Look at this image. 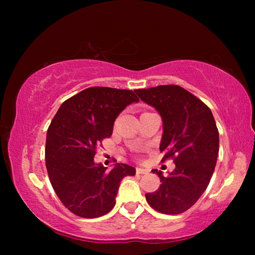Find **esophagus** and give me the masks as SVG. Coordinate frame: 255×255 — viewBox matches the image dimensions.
I'll return each mask as SVG.
<instances>
[{"label":"esophagus","instance_id":"obj_1","mask_svg":"<svg viewBox=\"0 0 255 255\" xmlns=\"http://www.w3.org/2000/svg\"><path fill=\"white\" fill-rule=\"evenodd\" d=\"M136 173H137V174H147L148 171L145 170V169H141V167H137V169H136Z\"/></svg>","mask_w":255,"mask_h":255}]
</instances>
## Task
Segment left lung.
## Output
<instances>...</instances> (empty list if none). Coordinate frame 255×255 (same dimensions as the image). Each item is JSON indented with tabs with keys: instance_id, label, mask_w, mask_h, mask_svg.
<instances>
[{
	"instance_id": "1",
	"label": "left lung",
	"mask_w": 255,
	"mask_h": 255,
	"mask_svg": "<svg viewBox=\"0 0 255 255\" xmlns=\"http://www.w3.org/2000/svg\"><path fill=\"white\" fill-rule=\"evenodd\" d=\"M141 101L156 109L162 118L159 150L173 157L175 169L163 176L162 184L146 200L155 210L178 215L196 204L208 187L219 152V133L208 107L179 85H159L135 90Z\"/></svg>"
}]
</instances>
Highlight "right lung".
Returning <instances> with one entry per match:
<instances>
[{"label":"right lung","mask_w":255,"mask_h":255,"mask_svg":"<svg viewBox=\"0 0 255 255\" xmlns=\"http://www.w3.org/2000/svg\"><path fill=\"white\" fill-rule=\"evenodd\" d=\"M138 101L130 90L94 86L59 107L47 130L46 167L56 195L73 214L97 218L109 213L122 180L135 175L128 164L107 171L93 158L97 146L112 135L118 115Z\"/></svg>","instance_id":"1"}]
</instances>
